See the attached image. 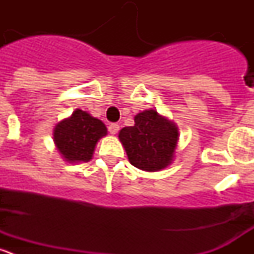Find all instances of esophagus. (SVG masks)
I'll use <instances>...</instances> for the list:
<instances>
[{
  "mask_svg": "<svg viewBox=\"0 0 254 254\" xmlns=\"http://www.w3.org/2000/svg\"><path fill=\"white\" fill-rule=\"evenodd\" d=\"M108 131H109L111 134H117L118 131H120V126L117 125V123H112V125H109V127H108Z\"/></svg>",
  "mask_w": 254,
  "mask_h": 254,
  "instance_id": "obj_1",
  "label": "esophagus"
}]
</instances>
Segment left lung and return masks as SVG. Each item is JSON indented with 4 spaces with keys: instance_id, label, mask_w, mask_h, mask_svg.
Returning a JSON list of instances; mask_svg holds the SVG:
<instances>
[{
    "instance_id": "8db88e82",
    "label": "left lung",
    "mask_w": 254,
    "mask_h": 254,
    "mask_svg": "<svg viewBox=\"0 0 254 254\" xmlns=\"http://www.w3.org/2000/svg\"><path fill=\"white\" fill-rule=\"evenodd\" d=\"M129 163L145 172L168 168L176 158L179 129L156 109H146L134 116V125L118 133Z\"/></svg>"
}]
</instances>
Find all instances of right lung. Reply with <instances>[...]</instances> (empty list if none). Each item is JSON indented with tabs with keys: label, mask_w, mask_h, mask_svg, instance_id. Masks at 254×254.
<instances>
[{
	"label": "right lung",
	"mask_w": 254,
	"mask_h": 254,
	"mask_svg": "<svg viewBox=\"0 0 254 254\" xmlns=\"http://www.w3.org/2000/svg\"><path fill=\"white\" fill-rule=\"evenodd\" d=\"M107 133L102 121L77 108L55 126L53 141L64 161L87 163L93 159L98 141Z\"/></svg>",
	"instance_id": "1"
}]
</instances>
